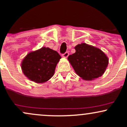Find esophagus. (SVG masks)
<instances>
[{"label": "esophagus", "mask_w": 127, "mask_h": 127, "mask_svg": "<svg viewBox=\"0 0 127 127\" xmlns=\"http://www.w3.org/2000/svg\"><path fill=\"white\" fill-rule=\"evenodd\" d=\"M68 55H69V53H68V52L67 51V52H65V53H64L63 54V57H64V58H67L68 56Z\"/></svg>", "instance_id": "obj_1"}]
</instances>
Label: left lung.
I'll use <instances>...</instances> for the list:
<instances>
[{
    "label": "left lung",
    "mask_w": 127,
    "mask_h": 127,
    "mask_svg": "<svg viewBox=\"0 0 127 127\" xmlns=\"http://www.w3.org/2000/svg\"><path fill=\"white\" fill-rule=\"evenodd\" d=\"M76 52L68 57L75 72L84 80L98 78L105 72L109 60L101 50L85 43L75 46Z\"/></svg>",
    "instance_id": "obj_1"
}]
</instances>
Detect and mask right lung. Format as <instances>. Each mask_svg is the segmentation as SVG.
<instances>
[{"instance_id": "1", "label": "right lung", "mask_w": 127, "mask_h": 127, "mask_svg": "<svg viewBox=\"0 0 127 127\" xmlns=\"http://www.w3.org/2000/svg\"><path fill=\"white\" fill-rule=\"evenodd\" d=\"M60 59L57 51L43 47L28 54L22 62L21 68L29 79L36 83H43L53 76Z\"/></svg>"}]
</instances>
